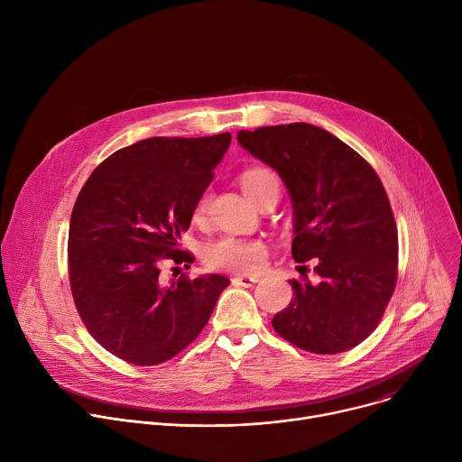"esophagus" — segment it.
I'll list each match as a JSON object with an SVG mask.
<instances>
[{
	"label": "esophagus",
	"instance_id": "esophagus-1",
	"mask_svg": "<svg viewBox=\"0 0 462 462\" xmlns=\"http://www.w3.org/2000/svg\"><path fill=\"white\" fill-rule=\"evenodd\" d=\"M232 282L236 285H241V287H254L259 280L255 276H236Z\"/></svg>",
	"mask_w": 462,
	"mask_h": 462
}]
</instances>
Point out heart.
Wrapping results in <instances>:
<instances>
[{
	"label": "heart",
	"instance_id": "obj_1",
	"mask_svg": "<svg viewBox=\"0 0 462 462\" xmlns=\"http://www.w3.org/2000/svg\"><path fill=\"white\" fill-rule=\"evenodd\" d=\"M241 184L248 199L257 203L267 191H276L280 195V180L274 173L267 170H248L241 177ZM208 208V193L201 195L197 201L193 217L199 221L205 217ZM269 255L267 243L257 237H236L225 236L216 241H210L205 246V261L210 269L216 271H230L237 274H252L265 267Z\"/></svg>",
	"mask_w": 462,
	"mask_h": 462
}]
</instances>
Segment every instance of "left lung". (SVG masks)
<instances>
[{
  "label": "left lung",
  "instance_id": "obj_1",
  "mask_svg": "<svg viewBox=\"0 0 462 462\" xmlns=\"http://www.w3.org/2000/svg\"><path fill=\"white\" fill-rule=\"evenodd\" d=\"M237 143L285 182L292 257L316 263V283L305 273L291 280L292 300L273 318L276 333L316 355L356 347L376 328L397 283V225L376 171L338 137L305 122L241 129Z\"/></svg>",
  "mask_w": 462,
  "mask_h": 462
}]
</instances>
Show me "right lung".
<instances>
[{
	"instance_id": "obj_1",
	"label": "right lung",
	"mask_w": 462,
	"mask_h": 462,
	"mask_svg": "<svg viewBox=\"0 0 462 462\" xmlns=\"http://www.w3.org/2000/svg\"><path fill=\"white\" fill-rule=\"evenodd\" d=\"M232 135L152 137L115 152L88 179L69 223V282L91 337L134 365L179 355L208 323L230 280L188 278L179 250ZM170 260L176 276L166 281Z\"/></svg>"
}]
</instances>
